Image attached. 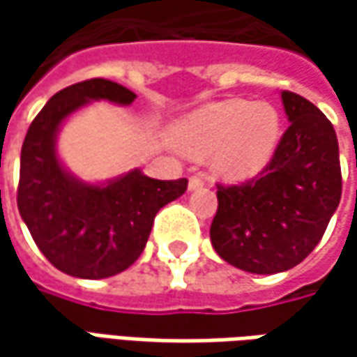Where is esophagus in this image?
<instances>
[{
  "mask_svg": "<svg viewBox=\"0 0 357 357\" xmlns=\"http://www.w3.org/2000/svg\"><path fill=\"white\" fill-rule=\"evenodd\" d=\"M200 186H204V178L199 176V174H195V176H190L188 178V190H197Z\"/></svg>",
  "mask_w": 357,
  "mask_h": 357,
  "instance_id": "1",
  "label": "esophagus"
}]
</instances>
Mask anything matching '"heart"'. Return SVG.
I'll return each mask as SVG.
<instances>
[{
    "instance_id": "heart-1",
    "label": "heart",
    "mask_w": 357,
    "mask_h": 357,
    "mask_svg": "<svg viewBox=\"0 0 357 357\" xmlns=\"http://www.w3.org/2000/svg\"><path fill=\"white\" fill-rule=\"evenodd\" d=\"M282 119L270 103L232 99L204 105L172 130V143L190 157L214 155V171L230 181L260 172L274 157Z\"/></svg>"
}]
</instances>
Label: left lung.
<instances>
[{
    "mask_svg": "<svg viewBox=\"0 0 357 357\" xmlns=\"http://www.w3.org/2000/svg\"><path fill=\"white\" fill-rule=\"evenodd\" d=\"M288 129L266 169L242 185H218L211 225L214 250L252 274L300 264L322 240L342 199L336 130L322 111L282 91Z\"/></svg>",
    "mask_w": 357,
    "mask_h": 357,
    "instance_id": "obj_1",
    "label": "left lung"
}]
</instances>
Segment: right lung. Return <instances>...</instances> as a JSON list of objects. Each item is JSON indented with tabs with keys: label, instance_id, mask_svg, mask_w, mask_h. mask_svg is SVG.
Here are the masks:
<instances>
[{
	"label": "right lung",
	"instance_id": "right-lung-1",
	"mask_svg": "<svg viewBox=\"0 0 357 357\" xmlns=\"http://www.w3.org/2000/svg\"><path fill=\"white\" fill-rule=\"evenodd\" d=\"M137 95L109 79H89L55 93L33 119L21 146L17 208L37 248L69 276L99 280L141 256L157 213L188 181H157L139 169L105 185L83 183L57 155V132L91 101L130 105Z\"/></svg>",
	"mask_w": 357,
	"mask_h": 357
}]
</instances>
